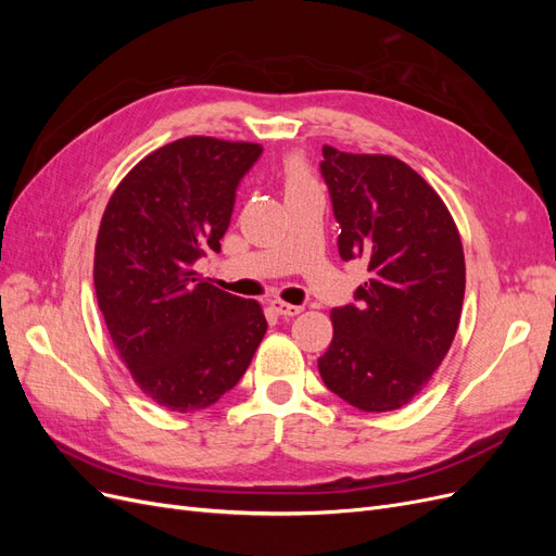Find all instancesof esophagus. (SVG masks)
<instances>
[{"label": "esophagus", "instance_id": "1", "mask_svg": "<svg viewBox=\"0 0 556 556\" xmlns=\"http://www.w3.org/2000/svg\"><path fill=\"white\" fill-rule=\"evenodd\" d=\"M271 308L278 313V315H282V317H294V315H299L301 311V306H292V304H285V301H280V299H274L271 301Z\"/></svg>", "mask_w": 556, "mask_h": 556}]
</instances>
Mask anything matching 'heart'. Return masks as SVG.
<instances>
[{"instance_id":"obj_1","label":"heart","mask_w":556,"mask_h":556,"mask_svg":"<svg viewBox=\"0 0 556 556\" xmlns=\"http://www.w3.org/2000/svg\"><path fill=\"white\" fill-rule=\"evenodd\" d=\"M282 182H285V192L294 194V192H304L308 188H315V180L311 176L308 164L301 157H288L282 164Z\"/></svg>"}]
</instances>
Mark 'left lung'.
I'll use <instances>...</instances> for the list:
<instances>
[{
    "label": "left lung",
    "instance_id": "8db88e82",
    "mask_svg": "<svg viewBox=\"0 0 556 556\" xmlns=\"http://www.w3.org/2000/svg\"><path fill=\"white\" fill-rule=\"evenodd\" d=\"M319 172L341 225V260H364L355 304L331 311L317 359L329 390L366 413L406 406L445 359L459 327L466 264L443 199L406 162L323 148Z\"/></svg>",
    "mask_w": 556,
    "mask_h": 556
}]
</instances>
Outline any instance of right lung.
Wrapping results in <instances>:
<instances>
[{
  "instance_id": "obj_1",
  "label": "right lung",
  "mask_w": 556,
  "mask_h": 556,
  "mask_svg": "<svg viewBox=\"0 0 556 556\" xmlns=\"http://www.w3.org/2000/svg\"><path fill=\"white\" fill-rule=\"evenodd\" d=\"M257 143L188 137L117 185L94 248V290L117 355L160 406L208 408L243 378L266 333L262 306L213 288L197 260L220 252Z\"/></svg>"
}]
</instances>
